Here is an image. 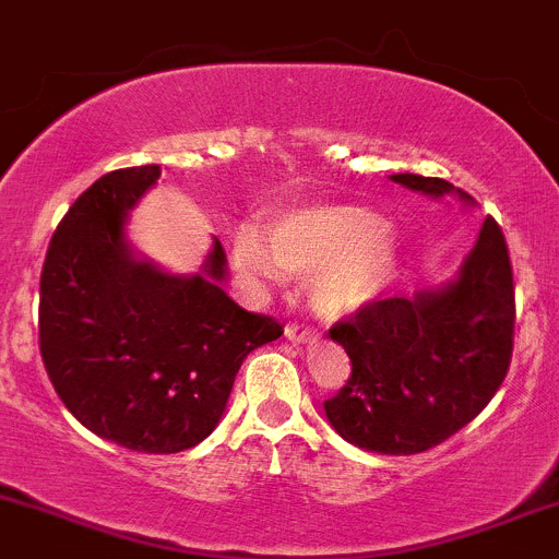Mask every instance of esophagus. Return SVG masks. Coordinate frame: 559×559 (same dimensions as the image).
Masks as SVG:
<instances>
[{
  "instance_id": "34e87169",
  "label": "esophagus",
  "mask_w": 559,
  "mask_h": 559,
  "mask_svg": "<svg viewBox=\"0 0 559 559\" xmlns=\"http://www.w3.org/2000/svg\"><path fill=\"white\" fill-rule=\"evenodd\" d=\"M285 336L290 338V342H309V338H312V331H309L307 325H304V322H287V328H285Z\"/></svg>"
}]
</instances>
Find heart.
I'll list each match as a JSON object with an SVG mask.
<instances>
[{"instance_id": "obj_1", "label": "heart", "mask_w": 559, "mask_h": 559, "mask_svg": "<svg viewBox=\"0 0 559 559\" xmlns=\"http://www.w3.org/2000/svg\"><path fill=\"white\" fill-rule=\"evenodd\" d=\"M266 239L252 228L234 237V261L245 274L312 280L320 312L344 314L382 290L390 272V223L360 206H320L293 212L269 226Z\"/></svg>"}]
</instances>
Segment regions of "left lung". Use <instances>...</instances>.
I'll return each mask as SVG.
<instances>
[{
  "label": "left lung",
  "mask_w": 559,
  "mask_h": 559,
  "mask_svg": "<svg viewBox=\"0 0 559 559\" xmlns=\"http://www.w3.org/2000/svg\"><path fill=\"white\" fill-rule=\"evenodd\" d=\"M430 195H471L441 177L393 175ZM514 272L495 217L481 226L460 277L444 290L366 301L331 325L349 355L347 384L325 401L333 428L366 452L439 447L498 393L514 353Z\"/></svg>",
  "instance_id": "obj_1"
}]
</instances>
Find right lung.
I'll list each match as a JSON object with an SVG mask.
<instances>
[{"label": "right lung", "mask_w": 559, "mask_h": 559, "mask_svg": "<svg viewBox=\"0 0 559 559\" xmlns=\"http://www.w3.org/2000/svg\"><path fill=\"white\" fill-rule=\"evenodd\" d=\"M160 177L131 166L99 177L61 217L39 277V353L80 425L126 450L171 454L215 430L241 360L282 336L217 285L221 241L206 277H169L131 255L126 212Z\"/></svg>", "instance_id": "1"}]
</instances>
